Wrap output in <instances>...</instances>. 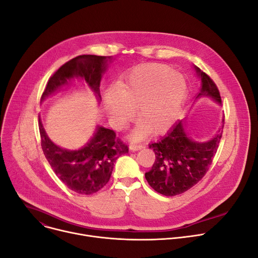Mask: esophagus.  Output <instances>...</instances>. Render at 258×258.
I'll list each match as a JSON object with an SVG mask.
<instances>
[{
  "mask_svg": "<svg viewBox=\"0 0 258 258\" xmlns=\"http://www.w3.org/2000/svg\"><path fill=\"white\" fill-rule=\"evenodd\" d=\"M143 148H144L143 145H137V144H131V145L129 146V149H130V151H132V152L138 151V150H142Z\"/></svg>",
  "mask_w": 258,
  "mask_h": 258,
  "instance_id": "34e87169",
  "label": "esophagus"
}]
</instances>
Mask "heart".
Segmentation results:
<instances>
[{"label":"heart","instance_id":"heart-1","mask_svg":"<svg viewBox=\"0 0 258 258\" xmlns=\"http://www.w3.org/2000/svg\"><path fill=\"white\" fill-rule=\"evenodd\" d=\"M184 77L163 65H144L132 70L117 86L104 94V106L115 127L130 122L133 110L141 124L132 132V141H141L150 129L155 134L166 131L179 113L186 97Z\"/></svg>","mask_w":258,"mask_h":258}]
</instances>
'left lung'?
Returning <instances> with one entry per match:
<instances>
[{
	"label": "left lung",
	"mask_w": 258,
	"mask_h": 258,
	"mask_svg": "<svg viewBox=\"0 0 258 258\" xmlns=\"http://www.w3.org/2000/svg\"><path fill=\"white\" fill-rule=\"evenodd\" d=\"M202 79V88L195 97H210L221 104V96L212 78L194 66ZM222 127L209 142L193 141L186 131L183 120L177 122L171 130L157 143L149 147L155 153L156 159L145 176L149 185L158 193L165 196L182 194L200 182L209 170L222 137Z\"/></svg>",
	"instance_id": "8db88e82"
}]
</instances>
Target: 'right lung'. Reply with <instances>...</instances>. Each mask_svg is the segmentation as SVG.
Returning a JSON list of instances; mask_svg holds the SVG:
<instances>
[{
  "label": "right lung",
  "mask_w": 258,
  "mask_h": 258,
  "mask_svg": "<svg viewBox=\"0 0 258 258\" xmlns=\"http://www.w3.org/2000/svg\"><path fill=\"white\" fill-rule=\"evenodd\" d=\"M111 56L78 55L58 68L48 79L41 100L57 89L68 85L70 79L81 77L100 100V82ZM39 131L44 156L52 170L70 190L90 195L101 190L109 181L115 160L128 153V146L116 137L113 130L98 126L92 140L82 149L69 151L54 145L46 135L39 118Z\"/></svg>",
  "instance_id": "add662e5"
}]
</instances>
